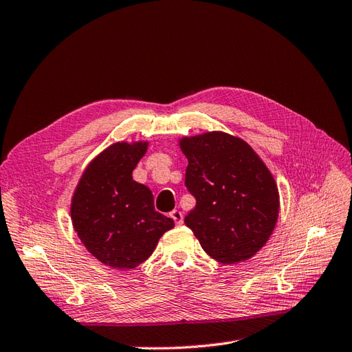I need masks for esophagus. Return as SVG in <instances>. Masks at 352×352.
Returning <instances> with one entry per match:
<instances>
[{
	"label": "esophagus",
	"mask_w": 352,
	"mask_h": 352,
	"mask_svg": "<svg viewBox=\"0 0 352 352\" xmlns=\"http://www.w3.org/2000/svg\"><path fill=\"white\" fill-rule=\"evenodd\" d=\"M170 217L174 219V222H175V225H177V226L183 225V213H182V211H179V210L170 211Z\"/></svg>",
	"instance_id": "34e87169"
}]
</instances>
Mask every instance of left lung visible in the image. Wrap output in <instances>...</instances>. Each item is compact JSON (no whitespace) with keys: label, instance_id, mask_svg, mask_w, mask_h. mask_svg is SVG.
Instances as JSON below:
<instances>
[{"label":"left lung","instance_id":"8db88e82","mask_svg":"<svg viewBox=\"0 0 352 352\" xmlns=\"http://www.w3.org/2000/svg\"><path fill=\"white\" fill-rule=\"evenodd\" d=\"M187 157L186 187L196 207L184 223L220 264L250 259L279 217V190L255 150L239 136L207 132L178 141Z\"/></svg>","mask_w":352,"mask_h":352}]
</instances>
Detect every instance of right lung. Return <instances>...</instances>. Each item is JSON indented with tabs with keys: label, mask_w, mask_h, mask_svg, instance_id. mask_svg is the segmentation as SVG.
<instances>
[{
	"label": "right lung",
	"mask_w": 352,
	"mask_h": 352,
	"mask_svg": "<svg viewBox=\"0 0 352 352\" xmlns=\"http://www.w3.org/2000/svg\"><path fill=\"white\" fill-rule=\"evenodd\" d=\"M146 141L116 142L88 163L72 196L70 217L79 240L102 264L132 270L151 256L174 220L154 210V198L132 173Z\"/></svg>",
	"instance_id": "1"
}]
</instances>
